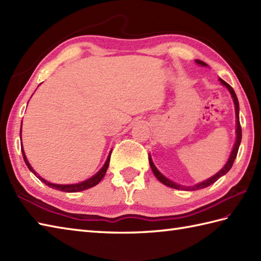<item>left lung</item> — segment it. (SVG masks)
Returning a JSON list of instances; mask_svg holds the SVG:
<instances>
[{"mask_svg": "<svg viewBox=\"0 0 261 261\" xmlns=\"http://www.w3.org/2000/svg\"><path fill=\"white\" fill-rule=\"evenodd\" d=\"M195 62H196V64L201 65V66H207L204 62H202V60L196 59ZM220 82L222 83V85H224V86L229 90L232 98H233L234 108H236V118H237V130H236V132H237V140H236V143H234V146H233V149H232V152H231V154H230V158H229V160H228V163H226V164L224 165V167H223L222 169H221L218 174H215L214 176L211 177V178H208V179H206V180H204V181H202V182H198V184L194 185V186H181V185L176 184V182H174V181L169 180L168 178H166V177L156 168V166L153 165L152 160H151V157H149V164H150V167H151L152 173L154 174V176L157 177V179H158L159 181H162L164 185L168 186V187H171V188H176V190H182V191H196V190H202V188H205V187H207V186H210V185H212L213 182H215L216 180H218V179L220 178V177H222L223 175H225V174L228 173V171L231 169L232 165H233L234 159H236L237 154H238V150H239V146H240L241 138H242V130H241L240 120H239V102H238V97H237V95H236L233 88H232V87L228 84V83L224 82L222 79H220Z\"/></svg>", "mask_w": 261, "mask_h": 261, "instance_id": "obj_1", "label": "left lung"}]
</instances>
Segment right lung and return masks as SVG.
I'll list each match as a JSON object with an SVG mask.
<instances>
[{
    "mask_svg": "<svg viewBox=\"0 0 261 261\" xmlns=\"http://www.w3.org/2000/svg\"><path fill=\"white\" fill-rule=\"evenodd\" d=\"M20 138H21V130H20ZM21 151H22V154H23L24 163H25V165L28 166V168H29V169L32 171V173L35 174V175L38 177L39 179H40L42 182H45V184H46L47 186L54 188V190L62 191V192H67V193H75V192L85 191V190H87V188H91V187H93V186L97 185L98 182L102 180V178L104 177L105 173H107L108 167H109V164H110V158H111V152H110V153H109V156H108L107 162H105V164H104L103 167H102L101 169H99L95 175L92 176L91 178H88V179H86V180H84V181H82V182H79V184H71V185H58V184H53V182H49V181H47L46 179H43L42 177L39 176V175L36 173V171L33 170V168L31 167V165L29 164V162H28V160H27L25 153H24V151H23V148H21Z\"/></svg>",
    "mask_w": 261,
    "mask_h": 261,
    "instance_id": "obj_1",
    "label": "right lung"
}]
</instances>
